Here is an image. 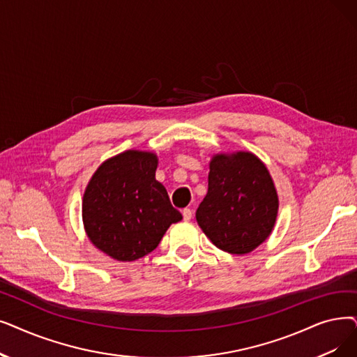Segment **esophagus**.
I'll use <instances>...</instances> for the list:
<instances>
[{"label": "esophagus", "instance_id": "1", "mask_svg": "<svg viewBox=\"0 0 357 357\" xmlns=\"http://www.w3.org/2000/svg\"><path fill=\"white\" fill-rule=\"evenodd\" d=\"M182 215H183V220L185 222H190L192 219V210L191 208H183Z\"/></svg>", "mask_w": 357, "mask_h": 357}]
</instances>
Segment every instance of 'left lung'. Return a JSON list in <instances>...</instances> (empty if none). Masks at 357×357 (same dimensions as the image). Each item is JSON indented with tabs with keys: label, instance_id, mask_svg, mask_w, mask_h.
<instances>
[{
	"label": "left lung",
	"instance_id": "1",
	"mask_svg": "<svg viewBox=\"0 0 357 357\" xmlns=\"http://www.w3.org/2000/svg\"><path fill=\"white\" fill-rule=\"evenodd\" d=\"M208 191L197 208V223L219 250L245 255L274 229L278 195L267 166L251 151L211 158Z\"/></svg>",
	"mask_w": 357,
	"mask_h": 357
}]
</instances>
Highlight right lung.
Masks as SVG:
<instances>
[{
	"mask_svg": "<svg viewBox=\"0 0 357 357\" xmlns=\"http://www.w3.org/2000/svg\"><path fill=\"white\" fill-rule=\"evenodd\" d=\"M158 154L127 150L106 159L93 174L83 195L82 217L89 241L122 262L154 251L182 214L172 207L156 181Z\"/></svg>",
	"mask_w": 357,
	"mask_h": 357,
	"instance_id": "obj_1",
	"label": "right lung"
}]
</instances>
